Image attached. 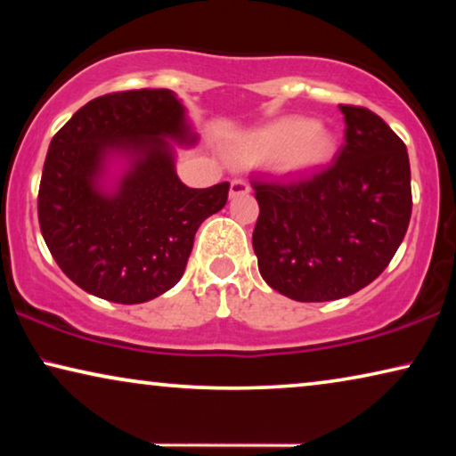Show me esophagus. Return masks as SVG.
<instances>
[{
  "label": "esophagus",
  "mask_w": 456,
  "mask_h": 456,
  "mask_svg": "<svg viewBox=\"0 0 456 456\" xmlns=\"http://www.w3.org/2000/svg\"><path fill=\"white\" fill-rule=\"evenodd\" d=\"M251 192V186H248V183H245V180L236 178L230 183V197H240V195H248Z\"/></svg>",
  "instance_id": "esophagus-1"
}]
</instances>
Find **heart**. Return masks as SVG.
I'll list each match as a JSON object with an SVG mask.
<instances>
[{
    "instance_id": "1",
    "label": "heart",
    "mask_w": 456,
    "mask_h": 456,
    "mask_svg": "<svg viewBox=\"0 0 456 456\" xmlns=\"http://www.w3.org/2000/svg\"><path fill=\"white\" fill-rule=\"evenodd\" d=\"M334 149L330 130L317 126L309 118L284 116L240 136L232 147V159L240 166L276 161L286 174H303L328 164Z\"/></svg>"
}]
</instances>
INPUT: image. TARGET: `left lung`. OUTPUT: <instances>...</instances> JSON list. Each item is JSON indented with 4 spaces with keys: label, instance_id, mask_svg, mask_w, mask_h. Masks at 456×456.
Instances as JSON below:
<instances>
[{
    "label": "left lung",
    "instance_id": "1",
    "mask_svg": "<svg viewBox=\"0 0 456 456\" xmlns=\"http://www.w3.org/2000/svg\"><path fill=\"white\" fill-rule=\"evenodd\" d=\"M345 145L297 183H253L259 273L280 295L323 303L354 295L386 270L411 220L404 142L382 118L340 105Z\"/></svg>",
    "mask_w": 456,
    "mask_h": 456
}]
</instances>
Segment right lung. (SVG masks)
Segmentation results:
<instances>
[{"mask_svg": "<svg viewBox=\"0 0 456 456\" xmlns=\"http://www.w3.org/2000/svg\"><path fill=\"white\" fill-rule=\"evenodd\" d=\"M199 136L176 93L122 91L83 105L49 142L39 226L61 272L122 305L147 303L183 278L201 224L230 184L189 189L176 145Z\"/></svg>", "mask_w": 456, "mask_h": 456, "instance_id": "1", "label": "right lung"}]
</instances>
